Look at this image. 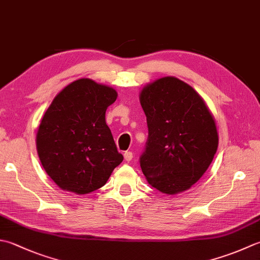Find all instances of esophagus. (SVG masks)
Returning a JSON list of instances; mask_svg holds the SVG:
<instances>
[{
	"mask_svg": "<svg viewBox=\"0 0 260 260\" xmlns=\"http://www.w3.org/2000/svg\"><path fill=\"white\" fill-rule=\"evenodd\" d=\"M124 157L127 162H129L132 159H133V153H132L131 151H126L124 153Z\"/></svg>",
	"mask_w": 260,
	"mask_h": 260,
	"instance_id": "34e87169",
	"label": "esophagus"
}]
</instances>
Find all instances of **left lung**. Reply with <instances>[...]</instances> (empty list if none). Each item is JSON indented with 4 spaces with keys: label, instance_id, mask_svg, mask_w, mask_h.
Masks as SVG:
<instances>
[{
    "label": "left lung",
    "instance_id": "left-lung-1",
    "mask_svg": "<svg viewBox=\"0 0 260 260\" xmlns=\"http://www.w3.org/2000/svg\"><path fill=\"white\" fill-rule=\"evenodd\" d=\"M147 141L140 156L149 184L168 195L189 188L212 164L218 136L214 118L190 85L166 76L141 92Z\"/></svg>",
    "mask_w": 260,
    "mask_h": 260
}]
</instances>
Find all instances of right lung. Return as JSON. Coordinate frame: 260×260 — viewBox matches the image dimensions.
Segmentation results:
<instances>
[{"label": "right lung", "instance_id": "1", "mask_svg": "<svg viewBox=\"0 0 260 260\" xmlns=\"http://www.w3.org/2000/svg\"><path fill=\"white\" fill-rule=\"evenodd\" d=\"M117 92L90 79L69 84L55 96L39 125L37 151L47 175L75 194L103 187L124 160L106 124Z\"/></svg>", "mask_w": 260, "mask_h": 260}]
</instances>
